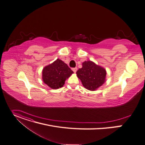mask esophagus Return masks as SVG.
I'll return each instance as SVG.
<instances>
[{
  "label": "esophagus",
  "mask_w": 145,
  "mask_h": 145,
  "mask_svg": "<svg viewBox=\"0 0 145 145\" xmlns=\"http://www.w3.org/2000/svg\"><path fill=\"white\" fill-rule=\"evenodd\" d=\"M72 70H73V71L74 72V73H76V71H77V68H72Z\"/></svg>",
  "instance_id": "34e87169"
}]
</instances>
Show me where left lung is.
Returning a JSON list of instances; mask_svg holds the SVG:
<instances>
[{
    "label": "left lung",
    "mask_w": 145,
    "mask_h": 145,
    "mask_svg": "<svg viewBox=\"0 0 145 145\" xmlns=\"http://www.w3.org/2000/svg\"><path fill=\"white\" fill-rule=\"evenodd\" d=\"M83 86L90 91H95L106 81V71L101 66L91 61L82 63V68L76 72Z\"/></svg>",
    "instance_id": "left-lung-1"
}]
</instances>
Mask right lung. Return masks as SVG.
<instances>
[{"label": "right lung", "instance_id": "add662e5", "mask_svg": "<svg viewBox=\"0 0 145 145\" xmlns=\"http://www.w3.org/2000/svg\"><path fill=\"white\" fill-rule=\"evenodd\" d=\"M73 73L67 64L58 58L43 69L42 80L50 88L56 89L63 87Z\"/></svg>", "mask_w": 145, "mask_h": 145}]
</instances>
